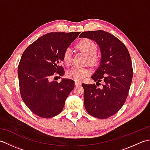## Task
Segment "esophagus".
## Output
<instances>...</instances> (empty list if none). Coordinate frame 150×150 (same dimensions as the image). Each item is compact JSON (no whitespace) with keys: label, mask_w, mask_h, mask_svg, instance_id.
<instances>
[{"label":"esophagus","mask_w":150,"mask_h":150,"mask_svg":"<svg viewBox=\"0 0 150 150\" xmlns=\"http://www.w3.org/2000/svg\"><path fill=\"white\" fill-rule=\"evenodd\" d=\"M75 84L76 86L80 85V84H81V82H80V81H75Z\"/></svg>","instance_id":"obj_1"}]
</instances>
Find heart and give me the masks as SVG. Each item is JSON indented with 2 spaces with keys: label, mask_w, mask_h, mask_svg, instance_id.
Segmentation results:
<instances>
[{
  "label": "heart",
  "mask_w": 150,
  "mask_h": 150,
  "mask_svg": "<svg viewBox=\"0 0 150 150\" xmlns=\"http://www.w3.org/2000/svg\"><path fill=\"white\" fill-rule=\"evenodd\" d=\"M77 47L81 52L84 53L88 56L89 62L91 64H96L98 60V56L96 55L97 51V44L93 41L84 39L81 40L77 44ZM71 60V52L70 49H66L63 54V62L66 65H69ZM90 73V71L87 68L73 67L67 72V76L68 77L75 79L76 81H81L86 76Z\"/></svg>",
  "instance_id": "heart-1"
}]
</instances>
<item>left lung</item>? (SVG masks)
<instances>
[{"mask_svg": "<svg viewBox=\"0 0 150 150\" xmlns=\"http://www.w3.org/2000/svg\"><path fill=\"white\" fill-rule=\"evenodd\" d=\"M79 38L95 41L101 53L99 66L91 77L96 84H82L85 108L92 116L107 119L122 108L128 97L133 78L131 57L126 46L106 31H84ZM100 81L103 86L98 88Z\"/></svg>", "mask_w": 150, "mask_h": 150, "instance_id": "left-lung-1", "label": "left lung"}]
</instances>
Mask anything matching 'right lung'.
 Wrapping results in <instances>:
<instances>
[{"instance_id": "obj_1", "label": "right lung", "mask_w": 150, "mask_h": 150, "mask_svg": "<svg viewBox=\"0 0 150 150\" xmlns=\"http://www.w3.org/2000/svg\"><path fill=\"white\" fill-rule=\"evenodd\" d=\"M81 32H55L44 35L25 50L18 66L20 93L24 103L37 115L51 118L62 111L75 86L71 79L50 81L64 71L59 63L63 54Z\"/></svg>"}]
</instances>
